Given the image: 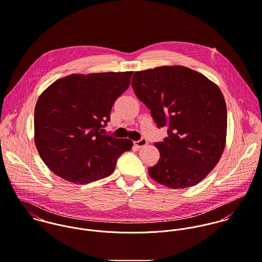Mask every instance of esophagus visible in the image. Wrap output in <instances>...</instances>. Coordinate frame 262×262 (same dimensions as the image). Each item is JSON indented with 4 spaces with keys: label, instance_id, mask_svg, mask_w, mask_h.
I'll return each instance as SVG.
<instances>
[{
    "label": "esophagus",
    "instance_id": "obj_1",
    "mask_svg": "<svg viewBox=\"0 0 262 262\" xmlns=\"http://www.w3.org/2000/svg\"><path fill=\"white\" fill-rule=\"evenodd\" d=\"M148 144V141L146 140V139H144V138H142V139H140L139 141H136L135 142V145L138 147V148H143V147H145L146 145Z\"/></svg>",
    "mask_w": 262,
    "mask_h": 262
}]
</instances>
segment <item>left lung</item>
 <instances>
[{"mask_svg":"<svg viewBox=\"0 0 262 262\" xmlns=\"http://www.w3.org/2000/svg\"><path fill=\"white\" fill-rule=\"evenodd\" d=\"M132 86L158 127H167L168 137L155 143L160 159L150 176L170 188L196 185L225 149L227 107L221 90L181 66L136 72Z\"/></svg>","mask_w":262,"mask_h":262,"instance_id":"obj_1","label":"left lung"}]
</instances>
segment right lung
I'll list each match as a JSON object with an SVG mask.
<instances>
[{"mask_svg": "<svg viewBox=\"0 0 262 262\" xmlns=\"http://www.w3.org/2000/svg\"><path fill=\"white\" fill-rule=\"evenodd\" d=\"M133 72L70 75L53 83L34 110V142L55 175L86 184L110 175L133 147L127 139L102 135L115 100Z\"/></svg>", "mask_w": 262, "mask_h": 262, "instance_id": "add662e5", "label": "right lung"}]
</instances>
